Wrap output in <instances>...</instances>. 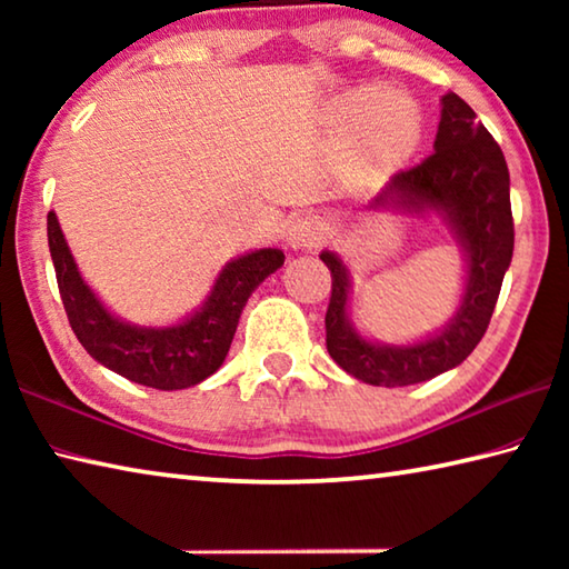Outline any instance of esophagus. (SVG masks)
Returning <instances> with one entry per match:
<instances>
[{
	"label": "esophagus",
	"mask_w": 569,
	"mask_h": 569,
	"mask_svg": "<svg viewBox=\"0 0 569 569\" xmlns=\"http://www.w3.org/2000/svg\"><path fill=\"white\" fill-rule=\"evenodd\" d=\"M323 240V223L313 216L296 218L286 230V243L293 250H311Z\"/></svg>",
	"instance_id": "obj_1"
}]
</instances>
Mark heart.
<instances>
[{"mask_svg": "<svg viewBox=\"0 0 569 569\" xmlns=\"http://www.w3.org/2000/svg\"><path fill=\"white\" fill-rule=\"evenodd\" d=\"M329 122L336 132H353L359 160L369 168L401 162L417 148L421 134V112L411 94L377 84L339 94L329 108Z\"/></svg>", "mask_w": 569, "mask_h": 569, "instance_id": "1", "label": "heart"}]
</instances>
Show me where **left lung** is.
<instances>
[{"instance_id":"1","label":"left lung","mask_w":569,"mask_h":569,"mask_svg":"<svg viewBox=\"0 0 569 569\" xmlns=\"http://www.w3.org/2000/svg\"><path fill=\"white\" fill-rule=\"evenodd\" d=\"M366 210L439 218L465 258V286L451 319L411 343L366 339L349 316L351 273L339 253L321 250L331 271L326 349L353 379L371 387H409L455 369L485 336L512 263L515 223L502 150L475 110L455 92L441 98L435 152L393 176Z\"/></svg>"}]
</instances>
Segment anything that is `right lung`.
Returning <instances> with one entry per match:
<instances>
[{
  "instance_id": "1",
  "label": "right lung",
  "mask_w": 569,
  "mask_h": 569,
  "mask_svg": "<svg viewBox=\"0 0 569 569\" xmlns=\"http://www.w3.org/2000/svg\"><path fill=\"white\" fill-rule=\"evenodd\" d=\"M47 240L57 286L77 341L94 361L120 377L160 391L196 387L223 366L250 293L283 266L278 248H258L228 261L196 311L170 326H138L114 316L84 281L54 210Z\"/></svg>"
}]
</instances>
